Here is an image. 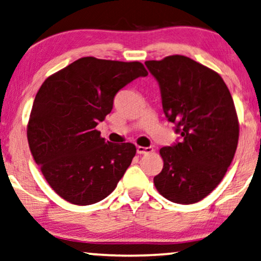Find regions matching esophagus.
I'll return each instance as SVG.
<instances>
[{"mask_svg":"<svg viewBox=\"0 0 261 261\" xmlns=\"http://www.w3.org/2000/svg\"><path fill=\"white\" fill-rule=\"evenodd\" d=\"M137 152L139 154H147L153 152V147L148 146V147H144V146H137Z\"/></svg>","mask_w":261,"mask_h":261,"instance_id":"1","label":"esophagus"}]
</instances>
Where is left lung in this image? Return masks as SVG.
Instances as JSON below:
<instances>
[{
    "label": "left lung",
    "mask_w": 261,
    "mask_h": 261,
    "mask_svg": "<svg viewBox=\"0 0 261 261\" xmlns=\"http://www.w3.org/2000/svg\"><path fill=\"white\" fill-rule=\"evenodd\" d=\"M145 64L160 85L165 116L180 134V140L161 148L164 165L154 186L168 200L194 204L217 187L234 158V100L218 73L189 57L172 55Z\"/></svg>",
    "instance_id": "obj_1"
}]
</instances>
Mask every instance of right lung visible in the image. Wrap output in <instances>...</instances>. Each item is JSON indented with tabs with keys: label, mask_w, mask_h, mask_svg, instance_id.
<instances>
[{
	"label": "right lung",
	"mask_w": 261,
	"mask_h": 261,
	"mask_svg": "<svg viewBox=\"0 0 261 261\" xmlns=\"http://www.w3.org/2000/svg\"><path fill=\"white\" fill-rule=\"evenodd\" d=\"M147 74L140 62L83 57L40 86L27 140L45 180L64 200L96 204L116 188L137 148L106 141L96 127L110 114L118 91Z\"/></svg>",
	"instance_id": "right-lung-1"
}]
</instances>
